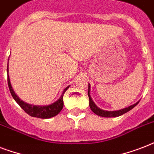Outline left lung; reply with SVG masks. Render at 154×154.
I'll use <instances>...</instances> for the list:
<instances>
[{
  "label": "left lung",
  "mask_w": 154,
  "mask_h": 154,
  "mask_svg": "<svg viewBox=\"0 0 154 154\" xmlns=\"http://www.w3.org/2000/svg\"><path fill=\"white\" fill-rule=\"evenodd\" d=\"M89 91H90V85H89V90H88V96H89V107L91 109V110L95 113V114L98 115L100 117H119L121 115H123L125 112H129V110H131L133 108H134L137 104L139 103V101H137V103L134 104V105H130L129 107L125 108V109H122L120 110H116V111H107V110H103L101 109L100 108H98L95 105V103L94 102V101L92 100L91 97H90V94H89Z\"/></svg>",
  "instance_id": "obj_1"
}]
</instances>
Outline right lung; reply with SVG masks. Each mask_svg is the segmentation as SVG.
Here are the masks:
<instances>
[{
	"label": "right lung",
	"mask_w": 154,
	"mask_h": 154,
	"mask_svg": "<svg viewBox=\"0 0 154 154\" xmlns=\"http://www.w3.org/2000/svg\"><path fill=\"white\" fill-rule=\"evenodd\" d=\"M7 72H8V85L10 93L13 96V99L17 101L18 105H20V107L22 108L23 110L25 111L26 113L30 115L31 117H38V118H42V119H47V118H51L53 117H55L56 115H57L59 112L61 111L63 109V105H64V102H63V96L65 91L69 89V86H67L64 89V91L62 92L61 96L60 97V98L58 99L57 101H55L54 103L49 105H33L28 104L26 102H24L21 101L19 97L15 94L14 91H13L12 85H11L10 80H9V77H8V69L7 68Z\"/></svg>",
	"instance_id": "add662e5"
}]
</instances>
